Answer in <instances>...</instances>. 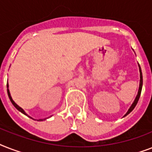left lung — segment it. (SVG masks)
I'll use <instances>...</instances> for the list:
<instances>
[{"mask_svg":"<svg viewBox=\"0 0 152 152\" xmlns=\"http://www.w3.org/2000/svg\"><path fill=\"white\" fill-rule=\"evenodd\" d=\"M138 66H139V71H140V85H139V89H138V92H137V95L135 98L134 101L132 102V104L131 105V106L129 107V109L128 110L127 113H125L124 117L125 116H127L128 114L129 113H131L132 110H133V109L135 108V106H137V102L139 101V99H140V94H141V91H142V86H143V76H142V71H141V68L140 66V64H138ZM123 117V118H124Z\"/></svg>","mask_w":152,"mask_h":152,"instance_id":"8db88e82","label":"left lung"}]
</instances>
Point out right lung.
I'll use <instances>...</instances> for the list:
<instances>
[{
  "instance_id": "add662e5",
  "label": "right lung",
  "mask_w": 152,
  "mask_h": 152,
  "mask_svg": "<svg viewBox=\"0 0 152 152\" xmlns=\"http://www.w3.org/2000/svg\"><path fill=\"white\" fill-rule=\"evenodd\" d=\"M7 91H8V97H9V99H10L11 102H12V103L13 106H15V108L17 109L18 110L20 111V112H21V113H23V114H25V115H27V117H29L30 118H31V119H33V120H37V119H34V118H32L31 117H30V116L27 115V113H26V112H25V111L23 110V109L21 108V107H20V106H18L17 104L15 103V102L13 101L12 98V96H11V94H10V91H9V89H8V83H7ZM46 119H47V118H44V119H39V120H37V121H45V120H46Z\"/></svg>"
}]
</instances>
